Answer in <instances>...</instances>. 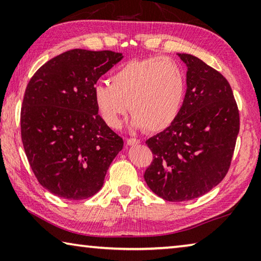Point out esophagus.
<instances>
[{
	"label": "esophagus",
	"mask_w": 261,
	"mask_h": 261,
	"mask_svg": "<svg viewBox=\"0 0 261 261\" xmlns=\"http://www.w3.org/2000/svg\"><path fill=\"white\" fill-rule=\"evenodd\" d=\"M126 144L130 145V146H132V145H138V144H140V140L136 139V138H127Z\"/></svg>",
	"instance_id": "34e87169"
}]
</instances>
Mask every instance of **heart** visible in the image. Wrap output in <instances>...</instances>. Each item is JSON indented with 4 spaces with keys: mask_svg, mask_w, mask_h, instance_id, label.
<instances>
[{
    "mask_svg": "<svg viewBox=\"0 0 261 261\" xmlns=\"http://www.w3.org/2000/svg\"><path fill=\"white\" fill-rule=\"evenodd\" d=\"M109 83L94 87V101L110 127L120 126L129 106L132 125L159 132L173 124L182 107L185 76L171 59L130 61L110 76Z\"/></svg>",
    "mask_w": 261,
    "mask_h": 261,
    "instance_id": "b5f03b06",
    "label": "heart"
}]
</instances>
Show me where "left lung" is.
<instances>
[{
    "label": "left lung",
    "instance_id": "8db88e82",
    "mask_svg": "<svg viewBox=\"0 0 261 261\" xmlns=\"http://www.w3.org/2000/svg\"><path fill=\"white\" fill-rule=\"evenodd\" d=\"M187 93L166 130L146 140L153 161L144 178L167 201L196 199L227 175L240 132V110L230 84L219 71L190 54Z\"/></svg>",
    "mask_w": 261,
    "mask_h": 261
}]
</instances>
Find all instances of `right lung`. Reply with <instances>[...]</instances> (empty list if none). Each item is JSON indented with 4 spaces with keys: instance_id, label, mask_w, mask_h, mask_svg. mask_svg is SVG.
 Segmentation results:
<instances>
[{
    "instance_id": "obj_1",
    "label": "right lung",
    "mask_w": 261,
    "mask_h": 261,
    "mask_svg": "<svg viewBox=\"0 0 261 261\" xmlns=\"http://www.w3.org/2000/svg\"><path fill=\"white\" fill-rule=\"evenodd\" d=\"M123 59L121 53L71 49L38 69L26 86L20 134L38 182L70 200L102 188L123 139L98 114V79Z\"/></svg>"
}]
</instances>
